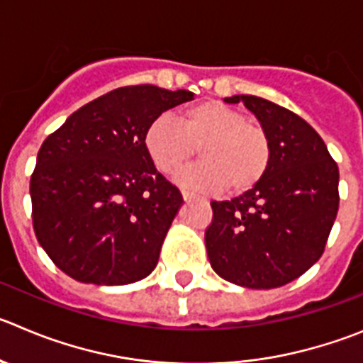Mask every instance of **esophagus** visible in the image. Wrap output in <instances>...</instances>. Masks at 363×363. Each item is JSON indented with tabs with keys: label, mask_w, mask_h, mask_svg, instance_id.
Listing matches in <instances>:
<instances>
[{
	"label": "esophagus",
	"mask_w": 363,
	"mask_h": 363,
	"mask_svg": "<svg viewBox=\"0 0 363 363\" xmlns=\"http://www.w3.org/2000/svg\"><path fill=\"white\" fill-rule=\"evenodd\" d=\"M182 196H184L185 201H192V199H194V194H191L189 191H182Z\"/></svg>",
	"instance_id": "34e87169"
}]
</instances>
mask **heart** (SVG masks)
Here are the masks:
<instances>
[{"label": "heart", "mask_w": 363, "mask_h": 363, "mask_svg": "<svg viewBox=\"0 0 363 363\" xmlns=\"http://www.w3.org/2000/svg\"><path fill=\"white\" fill-rule=\"evenodd\" d=\"M144 147L162 174H176L199 147L201 164L178 176L184 187L198 192L242 194L259 184L270 167V136L234 106L203 101L182 109L178 124L156 116L144 133Z\"/></svg>", "instance_id": "1"}]
</instances>
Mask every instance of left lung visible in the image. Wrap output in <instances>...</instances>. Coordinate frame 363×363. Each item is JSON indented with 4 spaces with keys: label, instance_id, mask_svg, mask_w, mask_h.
Returning a JSON list of instances; mask_svg holds the SVG:
<instances>
[{
    "label": "left lung",
    "instance_id": "8db88e82",
    "mask_svg": "<svg viewBox=\"0 0 363 363\" xmlns=\"http://www.w3.org/2000/svg\"><path fill=\"white\" fill-rule=\"evenodd\" d=\"M270 136V167L255 187L212 201L205 232L211 266L252 290L279 288L320 259L338 212V165L324 140L290 109L254 95H234Z\"/></svg>",
    "mask_w": 363,
    "mask_h": 363
}]
</instances>
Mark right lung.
Wrapping results in <instances>:
<instances>
[{
    "mask_svg": "<svg viewBox=\"0 0 363 363\" xmlns=\"http://www.w3.org/2000/svg\"><path fill=\"white\" fill-rule=\"evenodd\" d=\"M192 97L152 84L113 89L43 142L30 178L32 221L59 270L99 286L129 284L155 270L184 198L152 165L144 133Z\"/></svg>",
    "mask_w": 363,
    "mask_h": 363,
    "instance_id": "obj_1",
    "label": "right lung"
}]
</instances>
